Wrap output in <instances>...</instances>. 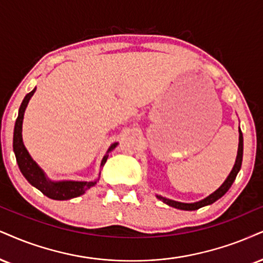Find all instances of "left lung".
<instances>
[{"instance_id": "obj_1", "label": "left lung", "mask_w": 263, "mask_h": 263, "mask_svg": "<svg viewBox=\"0 0 263 263\" xmlns=\"http://www.w3.org/2000/svg\"><path fill=\"white\" fill-rule=\"evenodd\" d=\"M242 150H244V140H242V133L240 130V128H239V146H238V155H236V160H235L234 167H233L232 172L229 173L228 178H227V179L224 180V183H223L222 185L215 191V193H212L210 196H207L206 199L197 201V202H194V203L178 202V201L166 199V197H162V196H158V195H157V199H160L161 201H163L164 203H167V205H170L172 207H176V209L185 210V211H194V210L201 209V207H203V206L211 205V203H213L215 201L221 199V197L224 195L227 191L229 190V187L232 186L233 181L235 180V178H236V176H238L239 171H240V168H241Z\"/></svg>"}]
</instances>
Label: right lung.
I'll list each match as a JSON object with an SVG mask.
<instances>
[{
    "instance_id": "1",
    "label": "right lung",
    "mask_w": 263,
    "mask_h": 263,
    "mask_svg": "<svg viewBox=\"0 0 263 263\" xmlns=\"http://www.w3.org/2000/svg\"><path fill=\"white\" fill-rule=\"evenodd\" d=\"M35 87L32 91L27 93V96L23 100L21 107H19V112L17 121L14 124V133H13V151H14L15 158H17V163L22 174L25 177L29 183L32 186L41 191L44 195L53 200H69L73 197H78L83 195L86 190L95 185L97 180L93 181H73V180H62V181H52L45 176L44 171L37 166V163L32 160L24 144H23L22 138V126H23V118H24V112L27 108L29 100L34 95ZM118 142H115L109 146L107 154L103 156L101 161V166L106 163L107 158H108V152L115 148ZM100 178V177H99Z\"/></svg>"
}]
</instances>
